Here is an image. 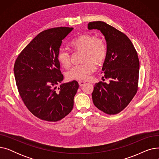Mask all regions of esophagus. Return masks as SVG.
Segmentation results:
<instances>
[{
  "instance_id": "esophagus-1",
  "label": "esophagus",
  "mask_w": 159,
  "mask_h": 159,
  "mask_svg": "<svg viewBox=\"0 0 159 159\" xmlns=\"http://www.w3.org/2000/svg\"><path fill=\"white\" fill-rule=\"evenodd\" d=\"M85 82H83V81H79V86H84V84H85Z\"/></svg>"
}]
</instances>
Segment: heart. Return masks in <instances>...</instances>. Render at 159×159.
Returning a JSON list of instances; mask_svg holds the SVG:
<instances>
[{
  "instance_id": "heart-1",
  "label": "heart",
  "mask_w": 159,
  "mask_h": 159,
  "mask_svg": "<svg viewBox=\"0 0 159 159\" xmlns=\"http://www.w3.org/2000/svg\"><path fill=\"white\" fill-rule=\"evenodd\" d=\"M71 47L77 50H83L82 64L75 65L66 73L68 80H84L95 70V64H102L107 56V46L101 38L92 34H82L74 39L70 43ZM57 59L64 68L71 64V55L68 49L61 48L58 52Z\"/></svg>"
}]
</instances>
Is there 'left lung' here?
Listing matches in <instances>:
<instances>
[{"label":"left lung","mask_w":159,"mask_h":159,"mask_svg":"<svg viewBox=\"0 0 159 159\" xmlns=\"http://www.w3.org/2000/svg\"><path fill=\"white\" fill-rule=\"evenodd\" d=\"M88 28L100 30L105 37L107 56L102 71L104 78L110 79L109 83L99 82L95 84L93 104L106 114H117L129 104L138 89L137 53L124 33L104 22H89Z\"/></svg>","instance_id":"left-lung-1"}]
</instances>
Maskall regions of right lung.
<instances>
[{
  "label": "right lung",
  "mask_w": 159,
  "mask_h": 159,
  "mask_svg": "<svg viewBox=\"0 0 159 159\" xmlns=\"http://www.w3.org/2000/svg\"><path fill=\"white\" fill-rule=\"evenodd\" d=\"M73 29L58 27L40 32L15 62L13 71L20 96L30 111L43 120L58 121L73 109L79 83L73 80L61 84L64 76L57 59L63 39Z\"/></svg>",
  "instance_id": "obj_1"
}]
</instances>
